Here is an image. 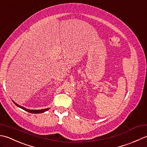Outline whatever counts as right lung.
Wrapping results in <instances>:
<instances>
[{
	"mask_svg": "<svg viewBox=\"0 0 147 147\" xmlns=\"http://www.w3.org/2000/svg\"><path fill=\"white\" fill-rule=\"evenodd\" d=\"M13 102L15 105H16L17 107L21 108V109H23L24 110H25V111H26V112H30V113H43V112H46V111H47V110H49V108H48V109H42V110H29V109H25V108H24V107H23L22 106L19 105H18L17 103L14 102V101H13Z\"/></svg>",
	"mask_w": 147,
	"mask_h": 147,
	"instance_id": "obj_1",
	"label": "right lung"
}]
</instances>
